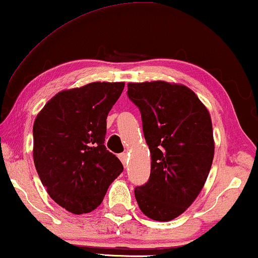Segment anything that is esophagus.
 Returning <instances> with one entry per match:
<instances>
[{"label": "esophagus", "mask_w": 258, "mask_h": 258, "mask_svg": "<svg viewBox=\"0 0 258 258\" xmlns=\"http://www.w3.org/2000/svg\"><path fill=\"white\" fill-rule=\"evenodd\" d=\"M118 157H119V160H121V162L123 163V165H124V167H126V165H128V154L122 153V154L118 155Z\"/></svg>", "instance_id": "34e87169"}]
</instances>
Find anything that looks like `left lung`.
<instances>
[{
  "instance_id": "obj_1",
  "label": "left lung",
  "mask_w": 258,
  "mask_h": 258,
  "mask_svg": "<svg viewBox=\"0 0 258 258\" xmlns=\"http://www.w3.org/2000/svg\"><path fill=\"white\" fill-rule=\"evenodd\" d=\"M151 154L150 177L136 186L142 213L170 221L184 213L202 190L214 160L209 111L191 89L164 81L129 83Z\"/></svg>"
}]
</instances>
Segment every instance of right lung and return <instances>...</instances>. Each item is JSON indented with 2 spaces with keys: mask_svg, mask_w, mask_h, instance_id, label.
Masks as SVG:
<instances>
[{
  "mask_svg": "<svg viewBox=\"0 0 258 258\" xmlns=\"http://www.w3.org/2000/svg\"><path fill=\"white\" fill-rule=\"evenodd\" d=\"M123 88V82H93L63 90L35 119V168L49 196L70 213L96 209L123 171L104 146L107 116Z\"/></svg>",
  "mask_w": 258,
  "mask_h": 258,
  "instance_id": "add662e5",
  "label": "right lung"
}]
</instances>
